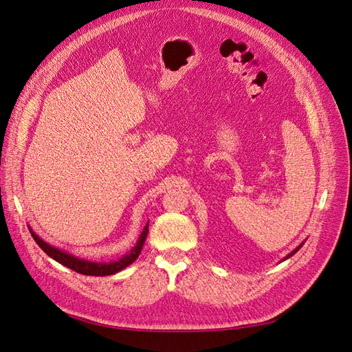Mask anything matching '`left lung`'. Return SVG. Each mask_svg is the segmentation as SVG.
I'll return each mask as SVG.
<instances>
[{
    "label": "left lung",
    "instance_id": "obj_1",
    "mask_svg": "<svg viewBox=\"0 0 352 352\" xmlns=\"http://www.w3.org/2000/svg\"><path fill=\"white\" fill-rule=\"evenodd\" d=\"M302 245H304V242H302V243H300V245H298V247H296V248H295V250H294V251H292L291 254H287V255H286V257H285L283 260H287V258H289V257H292V255H294V254H295V252H296L298 250H300V248L302 247Z\"/></svg>",
    "mask_w": 352,
    "mask_h": 352
}]
</instances>
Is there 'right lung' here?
<instances>
[{
    "instance_id": "1",
    "label": "right lung",
    "mask_w": 352,
    "mask_h": 352,
    "mask_svg": "<svg viewBox=\"0 0 352 352\" xmlns=\"http://www.w3.org/2000/svg\"><path fill=\"white\" fill-rule=\"evenodd\" d=\"M29 230H30L32 238L35 239V242L39 245L41 250L44 251L48 255V257H51L52 260H56L60 264L66 265V267H69L74 272H78L80 274H85V276H110V274H114L117 272L126 269L127 265H131L138 257H140L141 250L144 247L146 235H148V223L145 225L140 238H138L135 247L131 250V252L122 255L119 260L109 261V263L89 261V260H85V258H79V257H76V255H73V254H70L65 250L52 247V245H50L44 239H41L36 235V233L30 229V226H29Z\"/></svg>"
}]
</instances>
